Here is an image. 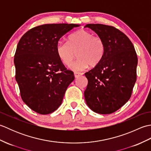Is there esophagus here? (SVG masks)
<instances>
[{"label": "esophagus", "mask_w": 151, "mask_h": 151, "mask_svg": "<svg viewBox=\"0 0 151 151\" xmlns=\"http://www.w3.org/2000/svg\"><path fill=\"white\" fill-rule=\"evenodd\" d=\"M74 75H75V78H78L79 76H82V75H83V73L75 72V73H74Z\"/></svg>", "instance_id": "34e87169"}]
</instances>
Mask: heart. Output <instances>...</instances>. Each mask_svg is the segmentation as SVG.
Masks as SVG:
<instances>
[{
	"label": "heart",
	"instance_id": "obj_1",
	"mask_svg": "<svg viewBox=\"0 0 151 151\" xmlns=\"http://www.w3.org/2000/svg\"><path fill=\"white\" fill-rule=\"evenodd\" d=\"M56 53L60 60L70 65L77 52L78 60L70 66L74 71H82L89 65L93 67L100 63L105 54L104 40L86 30H80L70 35L67 42L60 41L56 45Z\"/></svg>",
	"mask_w": 151,
	"mask_h": 151
}]
</instances>
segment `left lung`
I'll return each instance as SVG.
<instances>
[{
	"mask_svg": "<svg viewBox=\"0 0 151 151\" xmlns=\"http://www.w3.org/2000/svg\"><path fill=\"white\" fill-rule=\"evenodd\" d=\"M104 40L103 58L85 73L88 84L84 91L86 104L100 114H110L129 100L136 81L137 57L133 44L126 35L114 27L88 24Z\"/></svg>",
	"mask_w": 151,
	"mask_h": 151,
	"instance_id": "obj_1",
	"label": "left lung"
}]
</instances>
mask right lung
<instances>
[{
  "instance_id": "obj_1",
  "label": "right lung",
  "mask_w": 151,
  "mask_h": 151,
  "mask_svg": "<svg viewBox=\"0 0 151 151\" xmlns=\"http://www.w3.org/2000/svg\"><path fill=\"white\" fill-rule=\"evenodd\" d=\"M76 24H46L32 28L19 40L14 56L15 80L22 101L37 113L49 114L61 105L75 76L56 53L60 39Z\"/></svg>"
}]
</instances>
